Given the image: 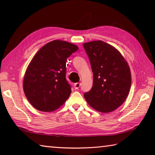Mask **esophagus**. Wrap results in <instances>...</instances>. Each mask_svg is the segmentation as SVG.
I'll return each instance as SVG.
<instances>
[{"instance_id":"esophagus-1","label":"esophagus","mask_w":155,"mask_h":155,"mask_svg":"<svg viewBox=\"0 0 155 155\" xmlns=\"http://www.w3.org/2000/svg\"><path fill=\"white\" fill-rule=\"evenodd\" d=\"M81 86V83H76L74 84V88L75 89H78Z\"/></svg>"}]
</instances>
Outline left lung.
<instances>
[{
  "label": "left lung",
  "instance_id": "left-lung-1",
  "mask_svg": "<svg viewBox=\"0 0 155 155\" xmlns=\"http://www.w3.org/2000/svg\"><path fill=\"white\" fill-rule=\"evenodd\" d=\"M93 72V86L84 94L96 110L108 113L122 105L131 86V74L124 56L113 46L102 41L83 43Z\"/></svg>",
  "mask_w": 155,
  "mask_h": 155
}]
</instances>
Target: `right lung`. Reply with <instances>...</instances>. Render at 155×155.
<instances>
[{"label":"right lung","instance_id":"obj_1","mask_svg":"<svg viewBox=\"0 0 155 155\" xmlns=\"http://www.w3.org/2000/svg\"><path fill=\"white\" fill-rule=\"evenodd\" d=\"M79 49L76 45L54 40L37 51L28 66L23 90L35 109L51 112L62 106L71 94L66 80L67 59Z\"/></svg>","mask_w":155,"mask_h":155}]
</instances>
